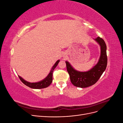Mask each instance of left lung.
I'll return each instance as SVG.
<instances>
[{
    "mask_svg": "<svg viewBox=\"0 0 123 123\" xmlns=\"http://www.w3.org/2000/svg\"><path fill=\"white\" fill-rule=\"evenodd\" d=\"M100 47V56L96 65L86 72H80L74 69L70 63L66 61L67 70L69 74L71 82L77 87L86 88L95 84L106 69L107 65V47L102 38L94 39Z\"/></svg>",
    "mask_w": 123,
    "mask_h": 123,
    "instance_id": "obj_1",
    "label": "left lung"
}]
</instances>
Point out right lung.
Listing matches in <instances>:
<instances>
[{"label": "right lung", "mask_w": 123, "mask_h": 123, "mask_svg": "<svg viewBox=\"0 0 123 123\" xmlns=\"http://www.w3.org/2000/svg\"><path fill=\"white\" fill-rule=\"evenodd\" d=\"M59 60H58L55 63V64L53 66V67L52 68L49 74H48V76L45 78V79H43V80H41L39 82H37V83H30L28 82V81L25 80H24L23 78L20 77V76L18 75V77H19V79L20 80L23 82L25 85L26 86H27L28 87L33 88V89H43V88H45L48 87V86L51 85V84L52 82V80H53V72L54 69L56 67V66H57L58 62H59Z\"/></svg>", "instance_id": "add662e5"}]
</instances>
